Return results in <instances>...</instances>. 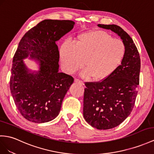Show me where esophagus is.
Wrapping results in <instances>:
<instances>
[{
    "label": "esophagus",
    "instance_id": "34e87169",
    "mask_svg": "<svg viewBox=\"0 0 154 154\" xmlns=\"http://www.w3.org/2000/svg\"><path fill=\"white\" fill-rule=\"evenodd\" d=\"M74 82H78V83H79V84H81V85H84V84H83V82H82V81H81V80L77 79H75L74 80Z\"/></svg>",
    "mask_w": 154,
    "mask_h": 154
}]
</instances>
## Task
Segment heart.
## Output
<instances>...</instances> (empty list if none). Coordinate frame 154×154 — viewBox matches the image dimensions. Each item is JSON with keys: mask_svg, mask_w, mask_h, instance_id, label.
Returning a JSON list of instances; mask_svg holds the SVG:
<instances>
[{"mask_svg": "<svg viewBox=\"0 0 154 154\" xmlns=\"http://www.w3.org/2000/svg\"><path fill=\"white\" fill-rule=\"evenodd\" d=\"M125 53V45L121 39H114L104 30H94L79 35L73 45L64 43L59 55L62 68L67 73H73L85 66L82 76L101 82L117 72Z\"/></svg>", "mask_w": 154, "mask_h": 154, "instance_id": "b5f03b06", "label": "heart"}]
</instances>
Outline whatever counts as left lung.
<instances>
[{
  "label": "left lung",
  "instance_id": "left-lung-1",
  "mask_svg": "<svg viewBox=\"0 0 154 154\" xmlns=\"http://www.w3.org/2000/svg\"><path fill=\"white\" fill-rule=\"evenodd\" d=\"M120 37L126 53L117 72L101 82H86L83 99L85 120L97 129H109L123 122L135 105L139 85L140 58L133 39L116 25L98 24Z\"/></svg>",
  "mask_w": 154,
  "mask_h": 154
}]
</instances>
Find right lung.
<instances>
[{
  "mask_svg": "<svg viewBox=\"0 0 154 154\" xmlns=\"http://www.w3.org/2000/svg\"><path fill=\"white\" fill-rule=\"evenodd\" d=\"M75 22L45 19L29 30L19 42L13 58L10 86L15 104L21 115L35 123L54 120L60 111L63 99L73 78L59 71L56 42L69 31ZM28 57L38 70L27 68Z\"/></svg>",
  "mask_w": 154,
  "mask_h": 154,
  "instance_id": "1",
  "label": "right lung"
}]
</instances>
